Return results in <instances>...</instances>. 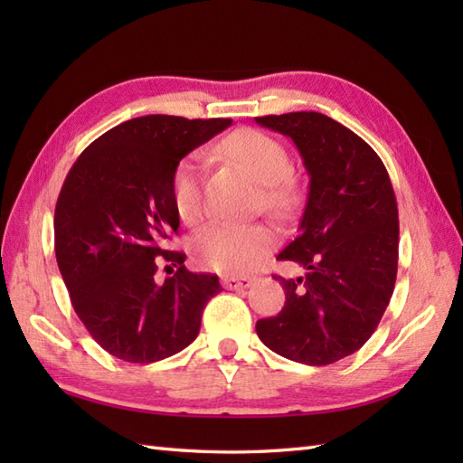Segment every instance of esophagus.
<instances>
[{
	"mask_svg": "<svg viewBox=\"0 0 463 463\" xmlns=\"http://www.w3.org/2000/svg\"><path fill=\"white\" fill-rule=\"evenodd\" d=\"M252 284V279L249 277H222V287L229 290H244Z\"/></svg>",
	"mask_w": 463,
	"mask_h": 463,
	"instance_id": "esophagus-1",
	"label": "esophagus"
}]
</instances>
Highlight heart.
<instances>
[{
	"label": "heart",
	"instance_id": "1",
	"mask_svg": "<svg viewBox=\"0 0 463 463\" xmlns=\"http://www.w3.org/2000/svg\"><path fill=\"white\" fill-rule=\"evenodd\" d=\"M219 151L242 165L254 181L262 183L264 203L270 209H287L292 201V161L284 145L274 137L241 129L226 137ZM171 194L176 214L184 222H196L203 216V165L199 155H189L173 173ZM277 237L269 226H241L216 222L206 226L193 239V257L201 267L219 272H249L262 260Z\"/></svg>",
	"mask_w": 463,
	"mask_h": 463
}]
</instances>
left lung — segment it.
Segmentation results:
<instances>
[{"instance_id": "left-lung-1", "label": "left lung", "mask_w": 463, "mask_h": 463, "mask_svg": "<svg viewBox=\"0 0 463 463\" xmlns=\"http://www.w3.org/2000/svg\"><path fill=\"white\" fill-rule=\"evenodd\" d=\"M254 121L290 137L310 179L297 239L277 257L304 274H274L287 302L257 322V334L284 358L326 366L360 350L388 308L398 272L396 194L376 151L330 117L298 111Z\"/></svg>"}]
</instances>
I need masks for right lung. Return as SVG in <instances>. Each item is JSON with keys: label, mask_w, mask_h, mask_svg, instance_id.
<instances>
[{"label": "right lung", "mask_w": 463, "mask_h": 463, "mask_svg": "<svg viewBox=\"0 0 463 463\" xmlns=\"http://www.w3.org/2000/svg\"><path fill=\"white\" fill-rule=\"evenodd\" d=\"M232 119L146 115L103 133L80 155L55 204V257L77 317L111 356L151 364L196 338L219 277L184 269L165 250L179 229L176 165ZM180 269L159 285L158 262Z\"/></svg>", "instance_id": "right-lung-1"}]
</instances>
